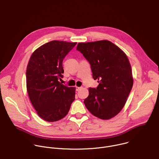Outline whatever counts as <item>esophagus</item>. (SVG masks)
Masks as SVG:
<instances>
[{"label":"esophagus","instance_id":"34e87169","mask_svg":"<svg viewBox=\"0 0 159 159\" xmlns=\"http://www.w3.org/2000/svg\"><path fill=\"white\" fill-rule=\"evenodd\" d=\"M80 89H81L80 87H75V90H77V91H79V90Z\"/></svg>","mask_w":159,"mask_h":159}]
</instances>
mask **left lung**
I'll use <instances>...</instances> for the list:
<instances>
[{
    "instance_id": "obj_1",
    "label": "left lung",
    "mask_w": 159,
    "mask_h": 159,
    "mask_svg": "<svg viewBox=\"0 0 159 159\" xmlns=\"http://www.w3.org/2000/svg\"><path fill=\"white\" fill-rule=\"evenodd\" d=\"M77 50L89 62L93 77L99 84L89 89L84 102L94 116L109 120L124 107L133 87L131 65L125 53L107 40L79 43Z\"/></svg>"
}]
</instances>
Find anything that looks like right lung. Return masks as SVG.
<instances>
[{
  "label": "right lung",
  "mask_w": 159,
  "mask_h": 159,
  "mask_svg": "<svg viewBox=\"0 0 159 159\" xmlns=\"http://www.w3.org/2000/svg\"><path fill=\"white\" fill-rule=\"evenodd\" d=\"M77 43L52 41L32 54L26 69V87L30 101L43 120L58 121L69 112L75 100V88L62 84L63 60Z\"/></svg>",
  "instance_id": "right-lung-1"
}]
</instances>
